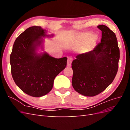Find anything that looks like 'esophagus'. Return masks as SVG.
<instances>
[{
  "label": "esophagus",
  "instance_id": "34e87169",
  "mask_svg": "<svg viewBox=\"0 0 130 130\" xmlns=\"http://www.w3.org/2000/svg\"><path fill=\"white\" fill-rule=\"evenodd\" d=\"M72 62V57H68V61H67V66L68 67H70V66H71Z\"/></svg>",
  "mask_w": 130,
  "mask_h": 130
}]
</instances>
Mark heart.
<instances>
[{
	"label": "heart",
	"instance_id": "heart-1",
	"mask_svg": "<svg viewBox=\"0 0 130 130\" xmlns=\"http://www.w3.org/2000/svg\"><path fill=\"white\" fill-rule=\"evenodd\" d=\"M96 37L95 35L90 33H85L79 35L76 39L75 42L72 43V44L76 46H82L88 43L92 42L96 39ZM93 46V44H91L90 47Z\"/></svg>",
	"mask_w": 130,
	"mask_h": 130
}]
</instances>
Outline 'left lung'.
<instances>
[{"mask_svg": "<svg viewBox=\"0 0 130 130\" xmlns=\"http://www.w3.org/2000/svg\"><path fill=\"white\" fill-rule=\"evenodd\" d=\"M101 42L90 52L81 54L73 60L72 85L82 95L94 96L111 85L118 69L120 51L116 34L104 25Z\"/></svg>", "mask_w": 130, "mask_h": 130, "instance_id": "8db88e82", "label": "left lung"}]
</instances>
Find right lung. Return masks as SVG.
I'll return each mask as SVG.
<instances>
[{"label":"right lung","instance_id":"1","mask_svg":"<svg viewBox=\"0 0 130 130\" xmlns=\"http://www.w3.org/2000/svg\"><path fill=\"white\" fill-rule=\"evenodd\" d=\"M41 26H31L16 38L10 55L13 79L23 92L34 97L48 94L57 75L67 66V58H55L46 53L38 54L36 49L45 34ZM53 36V35H52Z\"/></svg>","mask_w":130,"mask_h":130}]
</instances>
